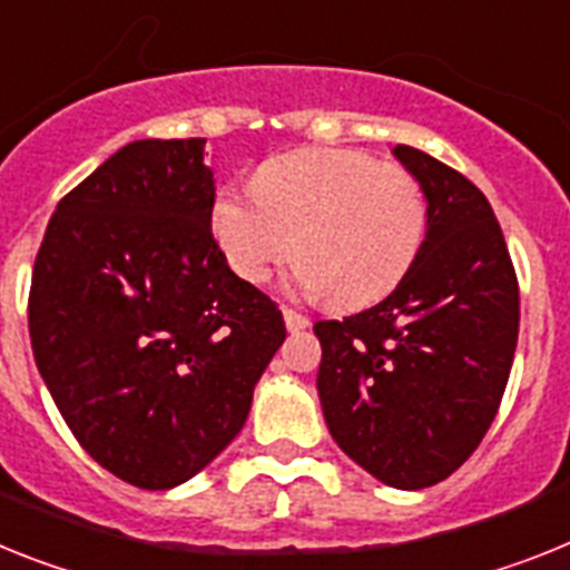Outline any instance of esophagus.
I'll return each mask as SVG.
<instances>
[{
    "label": "esophagus",
    "mask_w": 570,
    "mask_h": 570,
    "mask_svg": "<svg viewBox=\"0 0 570 570\" xmlns=\"http://www.w3.org/2000/svg\"><path fill=\"white\" fill-rule=\"evenodd\" d=\"M282 317H285V328H288L291 334L294 332H303V328H308V317L305 314H299V311L294 308H282Z\"/></svg>",
    "instance_id": "esophagus-1"
}]
</instances>
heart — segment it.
Listing matches in <instances>:
<instances>
[{
	"mask_svg": "<svg viewBox=\"0 0 570 570\" xmlns=\"http://www.w3.org/2000/svg\"><path fill=\"white\" fill-rule=\"evenodd\" d=\"M412 173L352 149H296L265 160L253 189L222 187L210 233L233 274L259 285L299 247L291 285L363 308L406 279L426 238Z\"/></svg>",
	"mask_w": 570,
	"mask_h": 570,
	"instance_id": "heart-1",
	"label": "heart"
}]
</instances>
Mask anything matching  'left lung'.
I'll list each match as a JSON object with an SVG mask.
<instances>
[{
  "label": "left lung",
  "mask_w": 570,
  "mask_h": 570,
  "mask_svg": "<svg viewBox=\"0 0 570 570\" xmlns=\"http://www.w3.org/2000/svg\"><path fill=\"white\" fill-rule=\"evenodd\" d=\"M392 155L424 189V247L383 303L314 325L317 392L354 464L421 490L455 473L493 424L517 354L519 285L484 193L415 146Z\"/></svg>",
  "instance_id": "left-lung-1"
}]
</instances>
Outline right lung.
Returning <instances> with one entry per match:
<instances>
[{"label": "right lung", "mask_w": 570, "mask_h": 570, "mask_svg": "<svg viewBox=\"0 0 570 570\" xmlns=\"http://www.w3.org/2000/svg\"><path fill=\"white\" fill-rule=\"evenodd\" d=\"M204 138L132 140L53 210L28 299L33 360L91 459L144 490L189 481L242 432L285 340L210 233Z\"/></svg>", "instance_id": "obj_1"}]
</instances>
